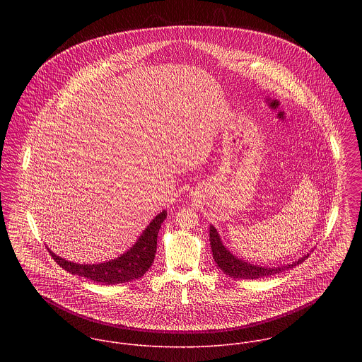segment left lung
Instances as JSON below:
<instances>
[{
	"label": "left lung",
	"instance_id": "obj_1",
	"mask_svg": "<svg viewBox=\"0 0 362 362\" xmlns=\"http://www.w3.org/2000/svg\"><path fill=\"white\" fill-rule=\"evenodd\" d=\"M209 241H210V247H211V252H213V259L217 263L218 269L221 272H224L227 276L234 277V279H248V280H257L260 277H267V276H273L277 273H281L284 270L293 269L294 266L303 263L305 259L310 257V254L304 255L303 258L298 260H294L291 263L287 264H280V266H260L251 263L248 260L238 258L235 257L233 252H230L226 245L223 244L220 234L217 233V230L214 228V226H210L209 228Z\"/></svg>",
	"mask_w": 362,
	"mask_h": 362
}]
</instances>
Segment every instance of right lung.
<instances>
[{"label":"right lung","mask_w":362,"mask_h":362,"mask_svg":"<svg viewBox=\"0 0 362 362\" xmlns=\"http://www.w3.org/2000/svg\"><path fill=\"white\" fill-rule=\"evenodd\" d=\"M167 217V210L160 211L142 231L136 243L118 258L100 263H76L55 255L50 248L52 259L71 274L85 277L93 283L119 284L142 277L153 263L157 248V235L161 223Z\"/></svg>","instance_id":"1"}]
</instances>
